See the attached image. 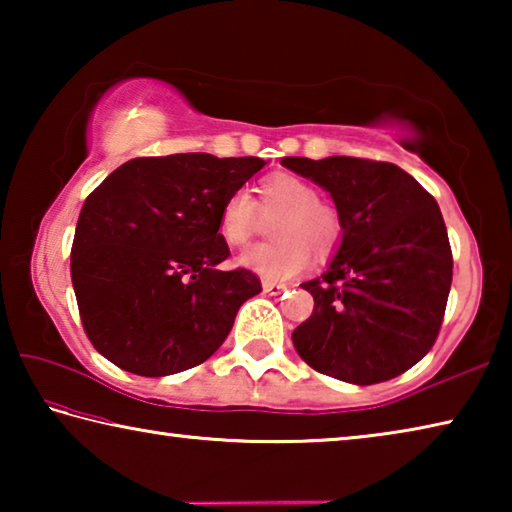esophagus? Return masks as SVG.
Returning a JSON list of instances; mask_svg holds the SVG:
<instances>
[{"mask_svg": "<svg viewBox=\"0 0 512 512\" xmlns=\"http://www.w3.org/2000/svg\"><path fill=\"white\" fill-rule=\"evenodd\" d=\"M262 287H264V291H266V293H271V296H280L282 291H287V289H289L287 284H282V282H268V280H264Z\"/></svg>", "mask_w": 512, "mask_h": 512, "instance_id": "esophagus-1", "label": "esophagus"}]
</instances>
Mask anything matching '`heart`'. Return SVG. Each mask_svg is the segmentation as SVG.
Masks as SVG:
<instances>
[{
	"mask_svg": "<svg viewBox=\"0 0 512 512\" xmlns=\"http://www.w3.org/2000/svg\"><path fill=\"white\" fill-rule=\"evenodd\" d=\"M257 212L275 216L268 225L273 239L250 246L239 255V264L266 280L298 275L307 268L311 255L327 257L343 237L341 212L320 198L314 183L296 173H273L264 178L257 185L255 203L246 192L225 196L216 212V235L230 248L246 246L255 235Z\"/></svg>",
	"mask_w": 512,
	"mask_h": 512,
	"instance_id": "1",
	"label": "heart"
}]
</instances>
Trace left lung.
<instances>
[{
	"label": "left lung",
	"mask_w": 512,
	"mask_h": 512,
	"mask_svg": "<svg viewBox=\"0 0 512 512\" xmlns=\"http://www.w3.org/2000/svg\"><path fill=\"white\" fill-rule=\"evenodd\" d=\"M282 164L327 189L343 219L332 264L302 284L314 311L291 334L300 359L359 386L402 375L436 343L452 287L436 198L391 162L332 155Z\"/></svg>",
	"instance_id": "left-lung-1"
}]
</instances>
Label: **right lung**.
<instances>
[{
    "label": "right lung",
    "mask_w": 512,
    "mask_h": 512,
    "mask_svg": "<svg viewBox=\"0 0 512 512\" xmlns=\"http://www.w3.org/2000/svg\"><path fill=\"white\" fill-rule=\"evenodd\" d=\"M262 158L176 153L121 164L85 198L72 284L90 343L121 370L164 377L221 348L239 307L262 291L253 271H221L223 198Z\"/></svg>",
    "instance_id": "1"
}]
</instances>
